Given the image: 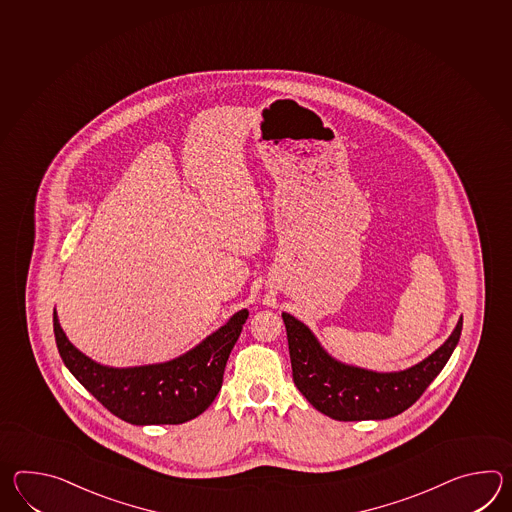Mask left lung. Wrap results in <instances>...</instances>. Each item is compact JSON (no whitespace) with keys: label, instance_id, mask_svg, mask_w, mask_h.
I'll return each mask as SVG.
<instances>
[{"label":"left lung","instance_id":"left-lung-1","mask_svg":"<svg viewBox=\"0 0 512 512\" xmlns=\"http://www.w3.org/2000/svg\"><path fill=\"white\" fill-rule=\"evenodd\" d=\"M292 375L314 408L334 421H382L415 404L443 371L461 336L463 318L443 345L409 369L376 373L332 358L305 323L283 312Z\"/></svg>","mask_w":512,"mask_h":512}]
</instances>
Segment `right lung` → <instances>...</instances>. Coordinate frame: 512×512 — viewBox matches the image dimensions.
<instances>
[{
  "mask_svg": "<svg viewBox=\"0 0 512 512\" xmlns=\"http://www.w3.org/2000/svg\"><path fill=\"white\" fill-rule=\"evenodd\" d=\"M248 314L246 308L239 310L226 325L171 362L125 369L97 364L80 353L60 327L57 310L53 329L69 373L115 417L136 426L182 424L202 415L215 400Z\"/></svg>",
  "mask_w": 512,
  "mask_h": 512,
  "instance_id": "obj_1",
  "label": "right lung"
}]
</instances>
